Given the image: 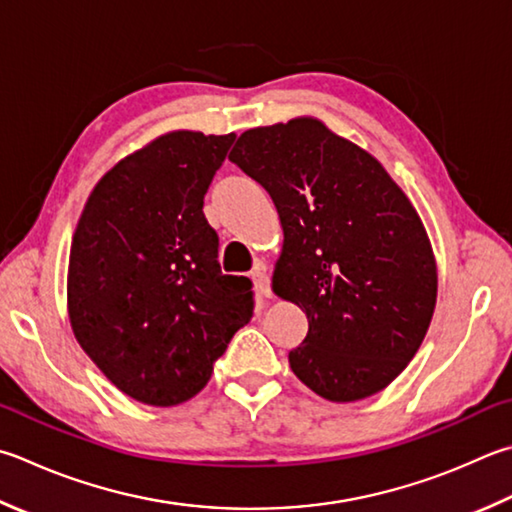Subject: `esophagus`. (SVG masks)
Segmentation results:
<instances>
[{
  "label": "esophagus",
  "mask_w": 512,
  "mask_h": 512,
  "mask_svg": "<svg viewBox=\"0 0 512 512\" xmlns=\"http://www.w3.org/2000/svg\"><path fill=\"white\" fill-rule=\"evenodd\" d=\"M250 277H253V282H255V288L259 291V295L271 297V277H268L264 264L257 262L255 268H253V273H250Z\"/></svg>",
  "instance_id": "obj_1"
}]
</instances>
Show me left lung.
<instances>
[{
  "label": "left lung",
  "mask_w": 512,
  "mask_h": 512,
  "mask_svg": "<svg viewBox=\"0 0 512 512\" xmlns=\"http://www.w3.org/2000/svg\"><path fill=\"white\" fill-rule=\"evenodd\" d=\"M228 159L280 215L273 293L309 320L288 353L293 374L331 403L378 394L416 356L436 306V259L412 201L313 116L248 129Z\"/></svg>",
  "instance_id": "1"
}]
</instances>
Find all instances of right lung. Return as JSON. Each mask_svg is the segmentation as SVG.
<instances>
[{"instance_id":"1","label":"right lung","mask_w":512,"mask_h":512,"mask_svg":"<svg viewBox=\"0 0 512 512\" xmlns=\"http://www.w3.org/2000/svg\"><path fill=\"white\" fill-rule=\"evenodd\" d=\"M235 134L167 132L91 190L73 232V336L120 392L172 407L197 396L253 318L248 277L221 275L203 197Z\"/></svg>"}]
</instances>
